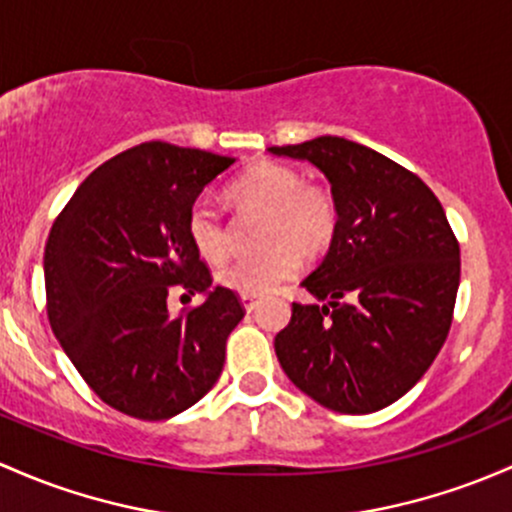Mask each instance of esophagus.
I'll return each instance as SVG.
<instances>
[{
    "label": "esophagus",
    "mask_w": 512,
    "mask_h": 512,
    "mask_svg": "<svg viewBox=\"0 0 512 512\" xmlns=\"http://www.w3.org/2000/svg\"><path fill=\"white\" fill-rule=\"evenodd\" d=\"M240 301L242 306H245V311H255L257 304H260V297H257V294H242Z\"/></svg>",
    "instance_id": "1"
}]
</instances>
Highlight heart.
I'll return each mask as SVG.
<instances>
[{
	"instance_id": "1",
	"label": "heart",
	"mask_w": 512,
	"mask_h": 512,
	"mask_svg": "<svg viewBox=\"0 0 512 512\" xmlns=\"http://www.w3.org/2000/svg\"><path fill=\"white\" fill-rule=\"evenodd\" d=\"M230 198L267 211L265 250L225 262L218 270L220 287L238 294H265L299 272L301 252H321L336 233V203L324 188L304 186L299 171L277 161H260L242 171L228 188ZM186 233L203 260H220L225 230L211 198L201 196L186 215Z\"/></svg>"
}]
</instances>
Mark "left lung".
<instances>
[{
    "label": "left lung",
    "mask_w": 512,
    "mask_h": 512,
    "mask_svg": "<svg viewBox=\"0 0 512 512\" xmlns=\"http://www.w3.org/2000/svg\"><path fill=\"white\" fill-rule=\"evenodd\" d=\"M314 164L331 184L336 233L301 282L324 304H292L274 338L304 395L368 414L419 383L444 346L459 292V240L432 188L375 149L343 137L270 147Z\"/></svg>",
    "instance_id": "1"
}]
</instances>
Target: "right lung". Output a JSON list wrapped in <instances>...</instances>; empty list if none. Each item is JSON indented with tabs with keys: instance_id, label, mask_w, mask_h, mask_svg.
Instances as JSON below:
<instances>
[{
	"instance_id": "obj_1",
	"label": "right lung",
	"mask_w": 512,
	"mask_h": 512,
	"mask_svg": "<svg viewBox=\"0 0 512 512\" xmlns=\"http://www.w3.org/2000/svg\"><path fill=\"white\" fill-rule=\"evenodd\" d=\"M233 157L144 142L98 166L53 223L43 255L53 333L90 390L129 417L159 422L218 383L225 341L245 316L211 287L186 215ZM203 293L171 317L165 297Z\"/></svg>"
}]
</instances>
